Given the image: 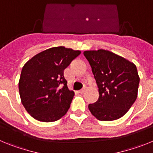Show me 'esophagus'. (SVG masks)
Here are the masks:
<instances>
[{
  "mask_svg": "<svg viewBox=\"0 0 153 153\" xmlns=\"http://www.w3.org/2000/svg\"><path fill=\"white\" fill-rule=\"evenodd\" d=\"M85 90H86V88H83V89H82V90H79V93H84V92H85Z\"/></svg>",
  "mask_w": 153,
  "mask_h": 153,
  "instance_id": "esophagus-1",
  "label": "esophagus"
}]
</instances>
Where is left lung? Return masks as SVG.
<instances>
[{"mask_svg":"<svg viewBox=\"0 0 153 153\" xmlns=\"http://www.w3.org/2000/svg\"><path fill=\"white\" fill-rule=\"evenodd\" d=\"M99 88L98 100L89 104L90 113L101 121L123 117L137 98L140 76L136 65L111 51L83 52Z\"/></svg>","mask_w":153,"mask_h":153,"instance_id":"obj_1","label":"left lung"}]
</instances>
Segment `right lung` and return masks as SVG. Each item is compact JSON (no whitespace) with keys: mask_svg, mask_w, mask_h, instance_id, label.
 <instances>
[{"mask_svg":"<svg viewBox=\"0 0 153 153\" xmlns=\"http://www.w3.org/2000/svg\"><path fill=\"white\" fill-rule=\"evenodd\" d=\"M80 53L63 46L51 47L24 65L19 93L23 106L35 120L53 122L67 113L75 93L67 87L63 71Z\"/></svg>","mask_w":153,"mask_h":153,"instance_id":"add662e5","label":"right lung"}]
</instances>
